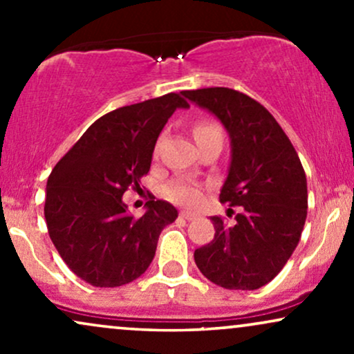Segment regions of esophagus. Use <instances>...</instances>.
<instances>
[{
	"instance_id": "esophagus-1",
	"label": "esophagus",
	"mask_w": 354,
	"mask_h": 354,
	"mask_svg": "<svg viewBox=\"0 0 354 354\" xmlns=\"http://www.w3.org/2000/svg\"><path fill=\"white\" fill-rule=\"evenodd\" d=\"M180 218L186 219V221H191V219H194L196 216H194L193 213H188V211H181V213H180Z\"/></svg>"
}]
</instances>
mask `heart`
Masks as SVG:
<instances>
[{"label": "heart", "mask_w": 354, "mask_h": 354, "mask_svg": "<svg viewBox=\"0 0 354 354\" xmlns=\"http://www.w3.org/2000/svg\"><path fill=\"white\" fill-rule=\"evenodd\" d=\"M194 140L200 141L203 138H208L213 135H223L221 129H219L218 124L209 123V121H200V123L194 124L193 128ZM201 188L198 185L191 181L185 180H174L169 181L168 185L165 186V196L168 198L169 201L176 203V205L181 206H194L201 201Z\"/></svg>", "instance_id": "heart-1"}]
</instances>
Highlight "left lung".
<instances>
[{"instance_id":"1","label":"left lung","mask_w":354,"mask_h":354,"mask_svg":"<svg viewBox=\"0 0 354 354\" xmlns=\"http://www.w3.org/2000/svg\"><path fill=\"white\" fill-rule=\"evenodd\" d=\"M183 96L213 113L230 133L231 163L219 201L241 208L231 226L211 216L216 233L194 251V261L218 286L258 290L283 270L301 238L308 214L303 165L273 115L245 93L203 88Z\"/></svg>"}]
</instances>
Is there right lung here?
I'll use <instances>...</instances> for the list:
<instances>
[{
  "instance_id": "add662e5",
  "label": "right lung",
  "mask_w": 354,
  "mask_h": 354,
  "mask_svg": "<svg viewBox=\"0 0 354 354\" xmlns=\"http://www.w3.org/2000/svg\"><path fill=\"white\" fill-rule=\"evenodd\" d=\"M178 93L129 104L96 120L56 163L46 185L44 218L68 268L96 288L135 281L151 265L158 238L178 218L173 205L149 198L146 213H128L123 194L148 174L161 129Z\"/></svg>"
}]
</instances>
